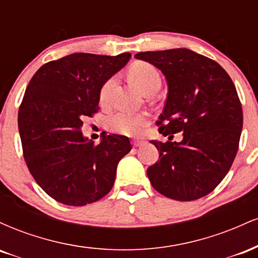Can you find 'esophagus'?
<instances>
[{"label": "esophagus", "mask_w": 258, "mask_h": 258, "mask_svg": "<svg viewBox=\"0 0 258 258\" xmlns=\"http://www.w3.org/2000/svg\"><path fill=\"white\" fill-rule=\"evenodd\" d=\"M132 144H133V147H142L144 144V141H139V139H133Z\"/></svg>", "instance_id": "obj_1"}]
</instances>
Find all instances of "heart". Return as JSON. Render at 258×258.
Returning <instances> with one entry per match:
<instances>
[{"mask_svg":"<svg viewBox=\"0 0 258 258\" xmlns=\"http://www.w3.org/2000/svg\"><path fill=\"white\" fill-rule=\"evenodd\" d=\"M130 78L139 90L146 94L154 93V92L156 93L161 87V75L159 70L153 64L147 63V61H137L133 64L130 69ZM115 84H116V80L115 78H110L106 80L100 88L99 98L103 104H106L110 99V94L114 90ZM147 122L148 117L146 114L120 111L109 117L108 127L111 131L121 133V135L135 136L142 131Z\"/></svg>","mask_w":258,"mask_h":258,"instance_id":"1","label":"heart"}]
</instances>
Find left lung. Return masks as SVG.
I'll return each instance as SVG.
<instances>
[{
  "label": "left lung",
  "mask_w": 258,
  "mask_h": 258,
  "mask_svg": "<svg viewBox=\"0 0 258 258\" xmlns=\"http://www.w3.org/2000/svg\"><path fill=\"white\" fill-rule=\"evenodd\" d=\"M135 57L153 64L166 79L159 132L170 137L183 132L179 143L150 141L159 161L147 170L148 178L170 199H200L226 177L238 152L242 109L235 86L220 64L190 49L139 52Z\"/></svg>",
  "instance_id": "left-lung-1"
}]
</instances>
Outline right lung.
<instances>
[{
	"label": "right lung",
	"mask_w": 258,
	"mask_h": 258,
	"mask_svg": "<svg viewBox=\"0 0 258 258\" xmlns=\"http://www.w3.org/2000/svg\"><path fill=\"white\" fill-rule=\"evenodd\" d=\"M130 58L73 53L42 65L26 87L18 112L26 166L58 203L84 206L105 197L132 149L125 136H104L94 146L81 132L85 117L99 110L102 86Z\"/></svg>",
	"instance_id": "add662e5"
}]
</instances>
